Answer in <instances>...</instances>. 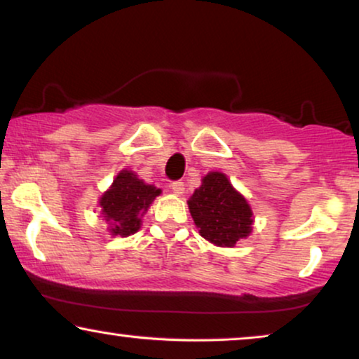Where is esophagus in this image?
Instances as JSON below:
<instances>
[{
    "label": "esophagus",
    "instance_id": "obj_1",
    "mask_svg": "<svg viewBox=\"0 0 359 359\" xmlns=\"http://www.w3.org/2000/svg\"><path fill=\"white\" fill-rule=\"evenodd\" d=\"M170 189L175 195H182L184 190H185V184L180 182V180H175V182L170 184Z\"/></svg>",
    "mask_w": 359,
    "mask_h": 359
}]
</instances>
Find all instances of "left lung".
<instances>
[{"label":"left lung","instance_id":"1","mask_svg":"<svg viewBox=\"0 0 359 359\" xmlns=\"http://www.w3.org/2000/svg\"><path fill=\"white\" fill-rule=\"evenodd\" d=\"M189 210L200 236L217 246L233 248L252 229V212L246 198L222 172H208L189 198Z\"/></svg>","mask_w":359,"mask_h":359}]
</instances>
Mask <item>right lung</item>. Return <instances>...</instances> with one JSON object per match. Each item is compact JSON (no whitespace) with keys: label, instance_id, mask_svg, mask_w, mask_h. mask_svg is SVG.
Segmentation results:
<instances>
[{"label":"right lung","instance_id":"1","mask_svg":"<svg viewBox=\"0 0 359 359\" xmlns=\"http://www.w3.org/2000/svg\"><path fill=\"white\" fill-rule=\"evenodd\" d=\"M161 189L144 184L133 170H121L113 185L100 198L103 218L109 224L113 236H130L141 228V218Z\"/></svg>","mask_w":359,"mask_h":359}]
</instances>
